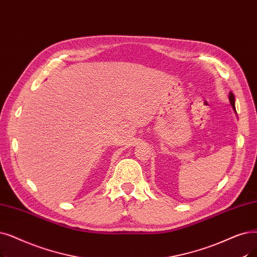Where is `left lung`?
Listing matches in <instances>:
<instances>
[{
  "mask_svg": "<svg viewBox=\"0 0 257 257\" xmlns=\"http://www.w3.org/2000/svg\"><path fill=\"white\" fill-rule=\"evenodd\" d=\"M229 101H230V104L232 106V109L234 112L236 113V109H235V98H234V94L232 92L229 93Z\"/></svg>",
  "mask_w": 257,
  "mask_h": 257,
  "instance_id": "obj_1",
  "label": "left lung"
}]
</instances>
